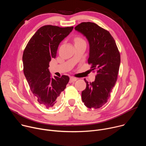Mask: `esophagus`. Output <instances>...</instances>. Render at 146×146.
Returning <instances> with one entry per match:
<instances>
[{
	"mask_svg": "<svg viewBox=\"0 0 146 146\" xmlns=\"http://www.w3.org/2000/svg\"><path fill=\"white\" fill-rule=\"evenodd\" d=\"M77 80V78H75V77H71L70 78V82H74Z\"/></svg>",
	"mask_w": 146,
	"mask_h": 146,
	"instance_id": "esophagus-1",
	"label": "esophagus"
}]
</instances>
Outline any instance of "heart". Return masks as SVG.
Instances as JSON below:
<instances>
[{
	"label": "heart",
	"instance_id": "heart-1",
	"mask_svg": "<svg viewBox=\"0 0 146 146\" xmlns=\"http://www.w3.org/2000/svg\"><path fill=\"white\" fill-rule=\"evenodd\" d=\"M82 42H86L84 39L82 37H81L80 36H78L75 37V38H74V44L80 43H82Z\"/></svg>",
	"mask_w": 146,
	"mask_h": 146
}]
</instances>
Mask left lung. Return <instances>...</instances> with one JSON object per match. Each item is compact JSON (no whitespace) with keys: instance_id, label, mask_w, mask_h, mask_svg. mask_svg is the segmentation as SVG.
Wrapping results in <instances>:
<instances>
[{"instance_id":"left-lung-1","label":"left lung","mask_w":146,"mask_h":146,"mask_svg":"<svg viewBox=\"0 0 146 146\" xmlns=\"http://www.w3.org/2000/svg\"><path fill=\"white\" fill-rule=\"evenodd\" d=\"M87 38L90 44L88 64L96 72L94 82L86 80V88L82 91L84 105L90 109H99L108 102L117 80L120 54L110 32L97 24L82 23L74 28Z\"/></svg>"}]
</instances>
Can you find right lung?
<instances>
[{
  "label": "right lung",
  "mask_w": 146,
  "mask_h": 146,
  "mask_svg": "<svg viewBox=\"0 0 146 146\" xmlns=\"http://www.w3.org/2000/svg\"><path fill=\"white\" fill-rule=\"evenodd\" d=\"M73 27L60 28L44 25L40 28L28 43L23 56L24 73L31 90L38 102L50 109L58 103L59 95L69 81L68 76L52 78L49 63L56 55L59 43Z\"/></svg>",
  "instance_id": "add662e5"
}]
</instances>
